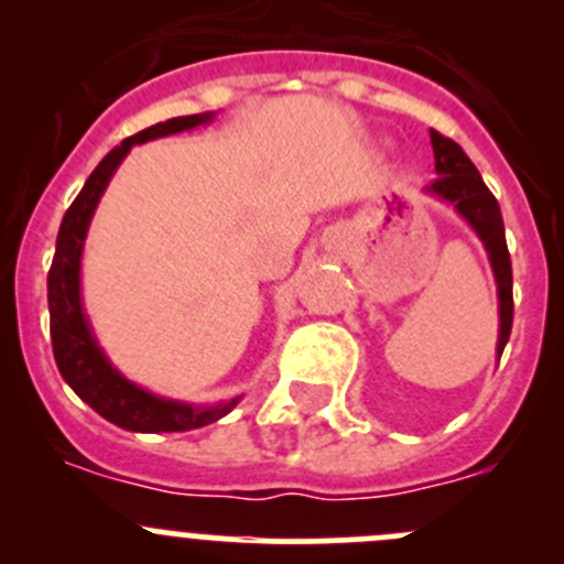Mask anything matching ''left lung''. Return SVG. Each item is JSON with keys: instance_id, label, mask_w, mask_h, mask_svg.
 Here are the masks:
<instances>
[{"instance_id": "obj_1", "label": "left lung", "mask_w": 564, "mask_h": 564, "mask_svg": "<svg viewBox=\"0 0 564 564\" xmlns=\"http://www.w3.org/2000/svg\"><path fill=\"white\" fill-rule=\"evenodd\" d=\"M431 147H434L436 174L440 176L425 191L456 207L460 218L477 231V237H480L482 246L488 250V259H491L499 294L497 355L502 357L505 344L510 338V327H513V267H510L508 242H505L502 213H499L497 198L486 187L475 163L466 158V152L460 150L456 141L431 130Z\"/></svg>"}]
</instances>
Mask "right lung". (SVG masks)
<instances>
[{"instance_id": "right-lung-1", "label": "right lung", "mask_w": 564, "mask_h": 564, "mask_svg": "<svg viewBox=\"0 0 564 564\" xmlns=\"http://www.w3.org/2000/svg\"><path fill=\"white\" fill-rule=\"evenodd\" d=\"M213 117L215 111L166 119V122L152 124V128L141 130V133L124 139L119 147H113L98 163V169L89 174V180L84 182L76 202L67 207L59 235H56V253L48 270L51 346H54L56 368L84 403H89L100 417L124 431L158 434V431L204 429V425L229 414L240 401V398H231V401L215 403V406H193V403L152 395L150 390L133 384L108 362L93 329H89V318L82 305V253L89 220H93L108 180L124 161L130 147L182 133V130H193L198 124L213 122Z\"/></svg>"}]
</instances>
